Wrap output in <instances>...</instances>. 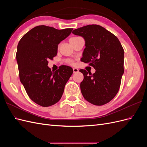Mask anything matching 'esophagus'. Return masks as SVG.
<instances>
[{"mask_svg":"<svg viewBox=\"0 0 147 147\" xmlns=\"http://www.w3.org/2000/svg\"><path fill=\"white\" fill-rule=\"evenodd\" d=\"M73 71H74V73L75 74V73H77L79 72V70L77 68H73Z\"/></svg>","mask_w":147,"mask_h":147,"instance_id":"34e87169","label":"esophagus"}]
</instances>
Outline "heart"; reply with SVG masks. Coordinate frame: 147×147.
<instances>
[{"label": "heart", "instance_id": "b5f03b06", "mask_svg": "<svg viewBox=\"0 0 147 147\" xmlns=\"http://www.w3.org/2000/svg\"><path fill=\"white\" fill-rule=\"evenodd\" d=\"M77 37H74L71 38L70 40L76 38H77ZM66 61H67V63H69V64H74V61L72 60V59H67Z\"/></svg>", "mask_w": 147, "mask_h": 147}]
</instances>
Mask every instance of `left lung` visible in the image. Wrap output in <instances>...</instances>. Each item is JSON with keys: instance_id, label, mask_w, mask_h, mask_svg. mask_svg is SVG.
<instances>
[{"instance_id": "8db88e82", "label": "left lung", "mask_w": 147, "mask_h": 147, "mask_svg": "<svg viewBox=\"0 0 147 147\" xmlns=\"http://www.w3.org/2000/svg\"><path fill=\"white\" fill-rule=\"evenodd\" d=\"M72 33L85 40L81 61L96 70L93 74L80 70L84 76L80 83L82 95L93 105L107 104L118 93L124 73L121 44L115 35L99 25H87L75 29Z\"/></svg>"}]
</instances>
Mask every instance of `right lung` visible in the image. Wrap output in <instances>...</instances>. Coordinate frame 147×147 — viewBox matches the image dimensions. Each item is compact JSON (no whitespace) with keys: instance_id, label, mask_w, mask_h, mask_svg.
<instances>
[{"instance_id":"right-lung-1","label":"right lung","mask_w":147,"mask_h":147,"mask_svg":"<svg viewBox=\"0 0 147 147\" xmlns=\"http://www.w3.org/2000/svg\"><path fill=\"white\" fill-rule=\"evenodd\" d=\"M72 30L38 26L24 34L18 43L16 57L20 81L29 98L39 105L57 103L73 74L72 68L67 65L59 66L55 72L48 66V60L57 55L58 44Z\"/></svg>"}]
</instances>
